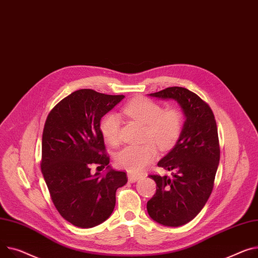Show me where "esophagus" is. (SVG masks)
<instances>
[{
	"label": "esophagus",
	"instance_id": "obj_1",
	"mask_svg": "<svg viewBox=\"0 0 258 258\" xmlns=\"http://www.w3.org/2000/svg\"><path fill=\"white\" fill-rule=\"evenodd\" d=\"M127 177H128V181H130V182H135V181H137V180H138V179L141 177V175H138V174H133V173L128 172Z\"/></svg>",
	"mask_w": 258,
	"mask_h": 258
}]
</instances>
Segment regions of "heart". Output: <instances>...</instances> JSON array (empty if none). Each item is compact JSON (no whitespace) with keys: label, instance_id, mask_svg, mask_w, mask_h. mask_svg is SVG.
<instances>
[{"label":"heart","instance_id":"1","mask_svg":"<svg viewBox=\"0 0 258 258\" xmlns=\"http://www.w3.org/2000/svg\"><path fill=\"white\" fill-rule=\"evenodd\" d=\"M126 116L144 125V139L142 145H128L116 153L115 162L118 167L131 173H139L154 160L158 154L157 145L167 150L178 141L182 132L183 117L175 108L164 109L150 98L136 97L122 107ZM121 120L115 113H107L99 121V131L102 138L109 144L115 145L119 141Z\"/></svg>","mask_w":258,"mask_h":258}]
</instances>
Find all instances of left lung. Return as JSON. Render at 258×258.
Masks as SVG:
<instances>
[{
	"label": "left lung",
	"mask_w": 258,
	"mask_h": 258,
	"mask_svg": "<svg viewBox=\"0 0 258 258\" xmlns=\"http://www.w3.org/2000/svg\"><path fill=\"white\" fill-rule=\"evenodd\" d=\"M150 96L175 99L185 116L176 145L158 163L173 171L172 177L150 174L157 191L147 202L152 220L177 227L193 220L212 194L220 161L217 123L211 107L185 88L168 87Z\"/></svg>",
	"instance_id": "1"
}]
</instances>
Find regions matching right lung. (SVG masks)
<instances>
[{
	"instance_id": "add662e5",
	"label": "right lung",
	"mask_w": 258,
	"mask_h": 258,
	"mask_svg": "<svg viewBox=\"0 0 258 258\" xmlns=\"http://www.w3.org/2000/svg\"><path fill=\"white\" fill-rule=\"evenodd\" d=\"M123 97L80 89L60 100L45 120L41 172L55 208L77 227L106 221L114 211L117 188L127 182L123 171L110 169L104 176L90 172L92 165L98 169L110 163L99 121Z\"/></svg>"
}]
</instances>
